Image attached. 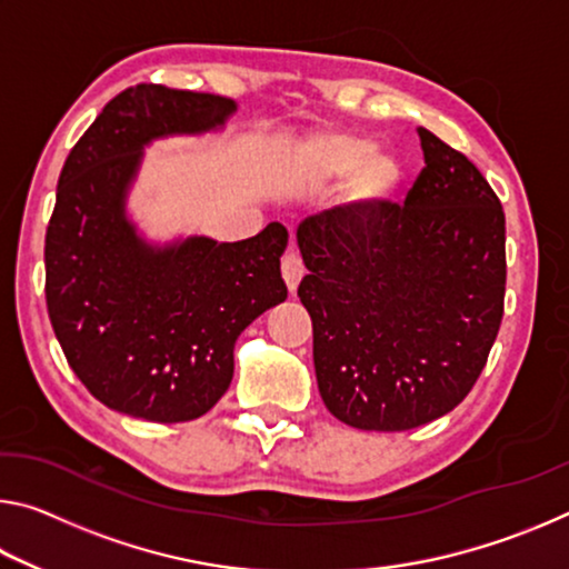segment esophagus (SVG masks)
Instances as JSON below:
<instances>
[{"mask_svg": "<svg viewBox=\"0 0 569 569\" xmlns=\"http://www.w3.org/2000/svg\"><path fill=\"white\" fill-rule=\"evenodd\" d=\"M281 271H283V281L288 286V291L296 293L298 281H301L303 273H306L301 256H298L296 250H288V253L281 258Z\"/></svg>", "mask_w": 569, "mask_h": 569, "instance_id": "1", "label": "esophagus"}]
</instances>
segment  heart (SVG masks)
Instances as JSON below:
<instances>
[{
  "label": "heart",
  "mask_w": 569,
  "mask_h": 569,
  "mask_svg": "<svg viewBox=\"0 0 569 569\" xmlns=\"http://www.w3.org/2000/svg\"><path fill=\"white\" fill-rule=\"evenodd\" d=\"M371 140L359 138V134L333 132L319 138L316 156H319L321 166L336 176L359 168L351 182L353 196L361 200H381L397 188L401 170L391 156H381V152L371 156Z\"/></svg>",
  "instance_id": "heart-1"
}]
</instances>
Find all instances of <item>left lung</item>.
I'll use <instances>...</instances> for the list:
<instances>
[{"mask_svg":"<svg viewBox=\"0 0 569 569\" xmlns=\"http://www.w3.org/2000/svg\"><path fill=\"white\" fill-rule=\"evenodd\" d=\"M403 206L356 200L298 226L319 391L336 419L407 431L465 401L505 313V210L465 152L417 128Z\"/></svg>","mask_w":569,"mask_h":569,"instance_id":"8db88e82","label":"left lung"}]
</instances>
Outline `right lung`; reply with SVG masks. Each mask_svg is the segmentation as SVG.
<instances>
[{
    "label": "right lung",
    "mask_w": 569,
    "mask_h": 569,
    "mask_svg": "<svg viewBox=\"0 0 569 569\" xmlns=\"http://www.w3.org/2000/svg\"><path fill=\"white\" fill-rule=\"evenodd\" d=\"M236 102L134 84L104 104L64 160L44 238V296L57 341L88 391L134 419L203 417L233 379L240 331L286 301L288 230L152 248L124 218L142 146L223 124Z\"/></svg>",
    "instance_id": "1"
}]
</instances>
